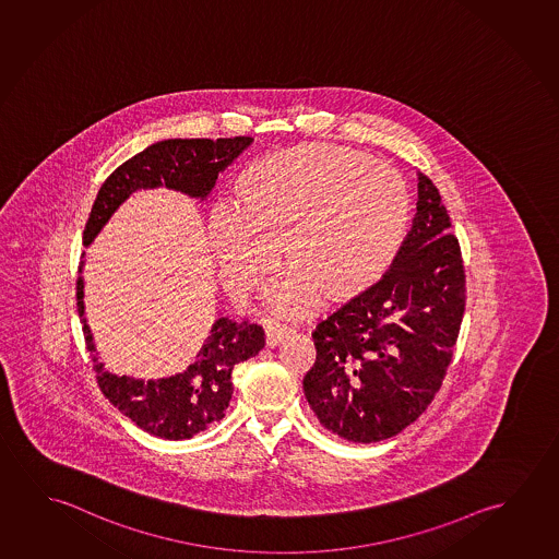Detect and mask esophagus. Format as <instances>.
Here are the masks:
<instances>
[{
	"label": "esophagus",
	"instance_id": "1",
	"mask_svg": "<svg viewBox=\"0 0 559 559\" xmlns=\"http://www.w3.org/2000/svg\"><path fill=\"white\" fill-rule=\"evenodd\" d=\"M262 326H264V332H266L267 346H277L289 334L287 326H282V324H277L274 320H264Z\"/></svg>",
	"mask_w": 559,
	"mask_h": 559
}]
</instances>
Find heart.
I'll list each match as a JSON object with an SVG mask.
<instances>
[{"label":"heart","mask_w":559,"mask_h":559,"mask_svg":"<svg viewBox=\"0 0 559 559\" xmlns=\"http://www.w3.org/2000/svg\"><path fill=\"white\" fill-rule=\"evenodd\" d=\"M239 204L217 202L207 240L230 295L257 292L277 264L267 305L292 319L320 297L347 301L381 280L406 239L412 198L396 170L364 151L309 143L258 160L237 182Z\"/></svg>","instance_id":"heart-1"}]
</instances>
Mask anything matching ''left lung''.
I'll return each instance as SVG.
<instances>
[{
  "mask_svg": "<svg viewBox=\"0 0 559 559\" xmlns=\"http://www.w3.org/2000/svg\"><path fill=\"white\" fill-rule=\"evenodd\" d=\"M417 180L414 225L389 272L312 332L305 396L320 424L352 443L394 437L426 412L461 332V245L431 178Z\"/></svg>",
  "mask_w": 559,
  "mask_h": 559,
  "instance_id": "obj_1",
  "label": "left lung"
}]
</instances>
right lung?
<instances>
[{
	"label": "right lung",
	"instance_id": "obj_1",
	"mask_svg": "<svg viewBox=\"0 0 559 559\" xmlns=\"http://www.w3.org/2000/svg\"><path fill=\"white\" fill-rule=\"evenodd\" d=\"M250 143L252 138L249 135L153 143L122 163L105 180L91 207L90 219L83 230V245L87 247L116 207L140 188L167 187L192 198H205L217 175ZM75 289L78 312L83 317L81 275ZM83 332L100 392L140 429L169 441L190 439L207 429L213 421H219L233 394V367L254 357L264 347L262 326L219 319L213 324L212 334L205 340L200 354L195 355L198 359L187 371L169 379L143 382L130 377H116L115 372L105 369L95 355V344L85 319Z\"/></svg>",
	"mask_w": 559,
	"mask_h": 559
}]
</instances>
